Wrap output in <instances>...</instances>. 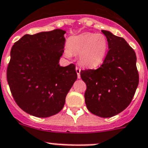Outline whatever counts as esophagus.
<instances>
[{
  "label": "esophagus",
  "instance_id": "esophagus-1",
  "mask_svg": "<svg viewBox=\"0 0 148 148\" xmlns=\"http://www.w3.org/2000/svg\"><path fill=\"white\" fill-rule=\"evenodd\" d=\"M75 70H76L77 75H78V78H81V75H80V73H81V69H80L79 67H76Z\"/></svg>",
  "mask_w": 148,
  "mask_h": 148
}]
</instances>
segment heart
Segmentation results:
<instances>
[{"label": "heart", "instance_id": "1", "mask_svg": "<svg viewBox=\"0 0 148 148\" xmlns=\"http://www.w3.org/2000/svg\"><path fill=\"white\" fill-rule=\"evenodd\" d=\"M68 50L65 53L70 56V52L79 54V62L82 66L94 68L100 65L105 60L108 51V39L101 33H84L70 37L67 41Z\"/></svg>", "mask_w": 148, "mask_h": 148}]
</instances>
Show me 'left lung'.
<instances>
[{"label": "left lung", "instance_id": "obj_1", "mask_svg": "<svg viewBox=\"0 0 148 148\" xmlns=\"http://www.w3.org/2000/svg\"><path fill=\"white\" fill-rule=\"evenodd\" d=\"M108 51L103 64L97 70L81 71L86 84L85 102L87 109L102 118H110L129 105L139 84L136 57L134 49L123 38L108 30Z\"/></svg>", "mask_w": 148, "mask_h": 148}]
</instances>
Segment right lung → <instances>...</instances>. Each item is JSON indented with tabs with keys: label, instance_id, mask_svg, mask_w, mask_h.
<instances>
[{
	"label": "right lung",
	"instance_id": "1",
	"mask_svg": "<svg viewBox=\"0 0 148 148\" xmlns=\"http://www.w3.org/2000/svg\"><path fill=\"white\" fill-rule=\"evenodd\" d=\"M65 33L56 29L27 34L12 46L7 81L15 102L29 115L46 118L58 113L76 81L75 64H59Z\"/></svg>",
	"mask_w": 148,
	"mask_h": 148
}]
</instances>
